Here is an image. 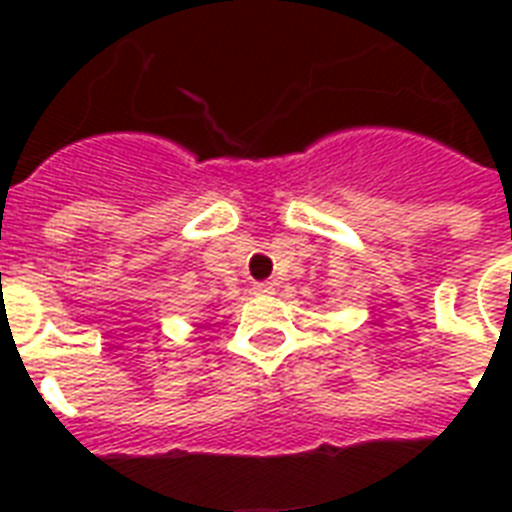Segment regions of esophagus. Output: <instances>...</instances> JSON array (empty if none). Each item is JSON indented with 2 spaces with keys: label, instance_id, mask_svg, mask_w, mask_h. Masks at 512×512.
<instances>
[{
  "label": "esophagus",
  "instance_id": "1",
  "mask_svg": "<svg viewBox=\"0 0 512 512\" xmlns=\"http://www.w3.org/2000/svg\"><path fill=\"white\" fill-rule=\"evenodd\" d=\"M255 295H273V284L271 281H260V284H255Z\"/></svg>",
  "mask_w": 512,
  "mask_h": 512
}]
</instances>
